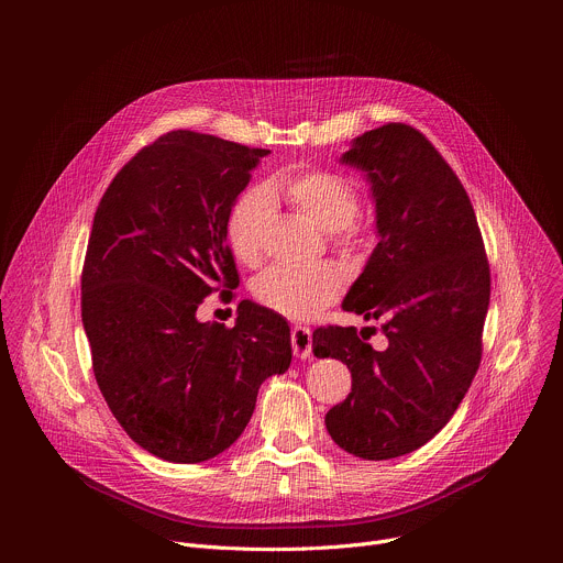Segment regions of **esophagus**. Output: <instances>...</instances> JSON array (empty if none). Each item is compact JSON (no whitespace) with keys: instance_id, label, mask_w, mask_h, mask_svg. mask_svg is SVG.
I'll return each instance as SVG.
<instances>
[{"instance_id":"obj_1","label":"esophagus","mask_w":563,"mask_h":563,"mask_svg":"<svg viewBox=\"0 0 563 563\" xmlns=\"http://www.w3.org/2000/svg\"><path fill=\"white\" fill-rule=\"evenodd\" d=\"M291 350L298 358L311 356V330L305 325L291 328Z\"/></svg>"}]
</instances>
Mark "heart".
Segmentation results:
<instances>
[{"mask_svg":"<svg viewBox=\"0 0 563 563\" xmlns=\"http://www.w3.org/2000/svg\"><path fill=\"white\" fill-rule=\"evenodd\" d=\"M274 198L307 216L328 231L332 243L347 254L365 250L374 227L358 209V191L352 178L323 167H296L278 172L267 187H250L240 194L227 218V240L233 256L256 267L265 256V238L274 218ZM345 289V272L334 263L309 267L276 265L256 276L252 294L263 307L287 318L305 320L332 305Z\"/></svg>","mask_w":563,"mask_h":563,"instance_id":"1","label":"heart"}]
</instances>
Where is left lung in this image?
I'll return each mask as SVG.
<instances>
[{"instance_id": "left-lung-1", "label": "left lung", "mask_w": 563, "mask_h": 563, "mask_svg": "<svg viewBox=\"0 0 563 563\" xmlns=\"http://www.w3.org/2000/svg\"><path fill=\"white\" fill-rule=\"evenodd\" d=\"M343 163L367 174L380 235L343 309L383 320L387 347L328 325L313 356L352 372V391L325 415L330 437L383 461L426 445L463 400L484 352L490 265L461 180L419 129L365 131Z\"/></svg>"}]
</instances>
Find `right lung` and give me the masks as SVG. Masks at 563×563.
I'll use <instances>...</instances> for the list:
<instances>
[{
  "instance_id": "obj_1",
  "label": "right lung",
  "mask_w": 563,
  "mask_h": 563,
  "mask_svg": "<svg viewBox=\"0 0 563 563\" xmlns=\"http://www.w3.org/2000/svg\"><path fill=\"white\" fill-rule=\"evenodd\" d=\"M269 148L196 131L142 146L104 191L82 267V323L109 410L146 452L200 463L247 428L261 383L291 363L285 318L252 300L233 328L200 323L233 296L229 211Z\"/></svg>"
}]
</instances>
